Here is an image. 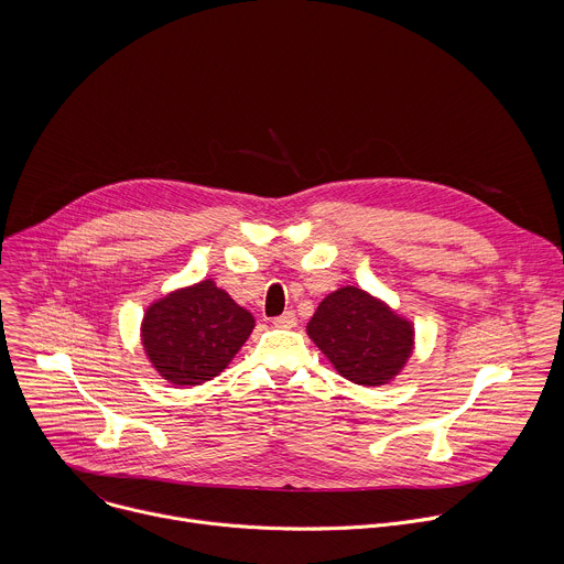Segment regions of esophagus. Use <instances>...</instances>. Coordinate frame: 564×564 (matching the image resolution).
I'll return each mask as SVG.
<instances>
[{
  "label": "esophagus",
  "instance_id": "obj_1",
  "mask_svg": "<svg viewBox=\"0 0 564 564\" xmlns=\"http://www.w3.org/2000/svg\"><path fill=\"white\" fill-rule=\"evenodd\" d=\"M272 324L276 326V328H294L296 326V314L292 312V310H288V312H283L281 316H276L274 321H272Z\"/></svg>",
  "mask_w": 564,
  "mask_h": 564
}]
</instances>
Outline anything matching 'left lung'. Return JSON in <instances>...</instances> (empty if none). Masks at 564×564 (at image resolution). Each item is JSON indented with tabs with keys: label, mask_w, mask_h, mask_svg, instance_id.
I'll list each match as a JSON object with an SVG mask.
<instances>
[{
	"label": "left lung",
	"mask_w": 564,
	"mask_h": 564,
	"mask_svg": "<svg viewBox=\"0 0 564 564\" xmlns=\"http://www.w3.org/2000/svg\"><path fill=\"white\" fill-rule=\"evenodd\" d=\"M307 335L341 377L359 386L388 383L413 352V324L359 288L318 303Z\"/></svg>",
	"instance_id": "1"
}]
</instances>
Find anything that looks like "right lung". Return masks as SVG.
<instances>
[{"instance_id":"obj_1","label":"right lung","mask_w":564,"mask_h":564,"mask_svg":"<svg viewBox=\"0 0 564 564\" xmlns=\"http://www.w3.org/2000/svg\"><path fill=\"white\" fill-rule=\"evenodd\" d=\"M252 330L254 316L207 279L149 305L142 346L160 377L200 386L227 368Z\"/></svg>"}]
</instances>
